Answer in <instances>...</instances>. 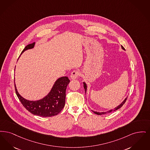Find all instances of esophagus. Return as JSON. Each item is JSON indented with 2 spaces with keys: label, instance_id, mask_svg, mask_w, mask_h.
<instances>
[{
  "label": "esophagus",
  "instance_id": "1",
  "mask_svg": "<svg viewBox=\"0 0 150 150\" xmlns=\"http://www.w3.org/2000/svg\"><path fill=\"white\" fill-rule=\"evenodd\" d=\"M79 76V72L78 71H73L71 74V78L72 79H74L78 77Z\"/></svg>",
  "mask_w": 150,
  "mask_h": 150
}]
</instances>
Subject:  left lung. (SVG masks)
Here are the masks:
<instances>
[{"label": "left lung", "mask_w": 150, "mask_h": 150, "mask_svg": "<svg viewBox=\"0 0 150 150\" xmlns=\"http://www.w3.org/2000/svg\"><path fill=\"white\" fill-rule=\"evenodd\" d=\"M122 48L123 50H125V49H124V47H123V46H122ZM83 87H84V88H85V93H86V91H87V85H86V84L85 83V82H83ZM127 99V98H125L124 101H123L119 105V106H117V108H114V109H112V110L108 111H107V112H97V111H94L93 110L92 111L95 114H98V115H103V114H106V113H109V112H112V111H113L117 110V109H120V108H121V107L124 105V103H125V101H126Z\"/></svg>", "instance_id": "8db88e82"}]
</instances>
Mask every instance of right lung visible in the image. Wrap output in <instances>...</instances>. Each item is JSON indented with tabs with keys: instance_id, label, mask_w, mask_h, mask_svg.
<instances>
[{
	"instance_id": "add662e5",
	"label": "right lung",
	"mask_w": 150,
	"mask_h": 150,
	"mask_svg": "<svg viewBox=\"0 0 150 150\" xmlns=\"http://www.w3.org/2000/svg\"><path fill=\"white\" fill-rule=\"evenodd\" d=\"M35 43L26 46L22 52L33 49ZM21 53V54H22ZM70 80L67 77L58 78L48 95L38 101H29L22 98L17 91L16 85L14 87L16 93L21 103L27 110L35 115L42 117H51L57 115L64 107L65 102V92Z\"/></svg>"
}]
</instances>
